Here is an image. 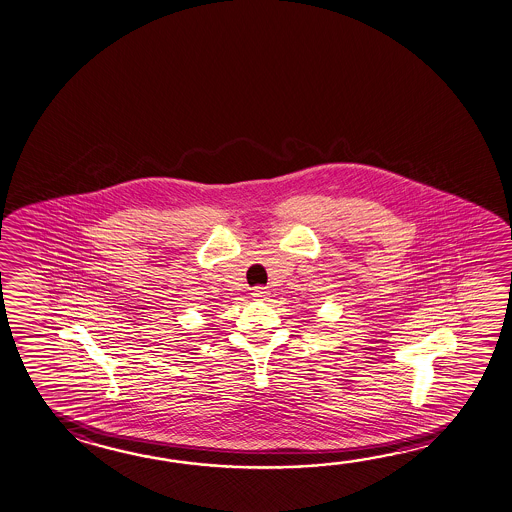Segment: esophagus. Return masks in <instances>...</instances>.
<instances>
[{
  "instance_id": "34e87169",
  "label": "esophagus",
  "mask_w": 512,
  "mask_h": 512,
  "mask_svg": "<svg viewBox=\"0 0 512 512\" xmlns=\"http://www.w3.org/2000/svg\"><path fill=\"white\" fill-rule=\"evenodd\" d=\"M253 298H257V300H266L269 296L268 287L257 286L252 289Z\"/></svg>"
}]
</instances>
